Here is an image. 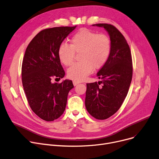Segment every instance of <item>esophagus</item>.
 Returning a JSON list of instances; mask_svg holds the SVG:
<instances>
[{
    "label": "esophagus",
    "instance_id": "esophagus-1",
    "mask_svg": "<svg viewBox=\"0 0 159 159\" xmlns=\"http://www.w3.org/2000/svg\"><path fill=\"white\" fill-rule=\"evenodd\" d=\"M79 83H80V81H73V85H74V86L77 85L78 84H79Z\"/></svg>",
    "mask_w": 159,
    "mask_h": 159
}]
</instances>
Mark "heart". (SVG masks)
<instances>
[{
    "instance_id": "1",
    "label": "heart",
    "mask_w": 159,
    "mask_h": 159,
    "mask_svg": "<svg viewBox=\"0 0 159 159\" xmlns=\"http://www.w3.org/2000/svg\"><path fill=\"white\" fill-rule=\"evenodd\" d=\"M111 49L108 36L83 28L71 37L70 45L62 43L59 46L58 56L61 63L68 67L73 63L75 53H80V61L68 69L67 76L74 81H81L92 73L93 68L99 69L104 66Z\"/></svg>"
}]
</instances>
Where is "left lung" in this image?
I'll use <instances>...</instances> for the list:
<instances>
[{
    "mask_svg": "<svg viewBox=\"0 0 159 159\" xmlns=\"http://www.w3.org/2000/svg\"><path fill=\"white\" fill-rule=\"evenodd\" d=\"M102 27L110 35L111 49L109 58L98 72V83H87L85 107L97 119L113 116L126 98L133 74L132 54L126 40L117 28L108 24Z\"/></svg>",
    "mask_w": 159,
    "mask_h": 159,
    "instance_id": "1",
    "label": "left lung"
}]
</instances>
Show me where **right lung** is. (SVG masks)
Returning <instances> with one entry per match:
<instances>
[{"label":"right lung","mask_w":159,"mask_h":159,"mask_svg":"<svg viewBox=\"0 0 159 159\" xmlns=\"http://www.w3.org/2000/svg\"><path fill=\"white\" fill-rule=\"evenodd\" d=\"M76 26L55 27L37 34L27 47L22 65V81L31 110L42 119L52 121L65 110L71 80L63 78L65 71L58 56L59 46Z\"/></svg>","instance_id":"right-lung-1"}]
</instances>
